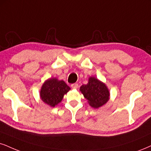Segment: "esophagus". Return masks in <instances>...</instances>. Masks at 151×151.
Returning a JSON list of instances; mask_svg holds the SVG:
<instances>
[{"label":"esophagus","instance_id":"obj_1","mask_svg":"<svg viewBox=\"0 0 151 151\" xmlns=\"http://www.w3.org/2000/svg\"><path fill=\"white\" fill-rule=\"evenodd\" d=\"M71 87L73 89H77L78 87V84H77V83H74V84H72Z\"/></svg>","mask_w":151,"mask_h":151}]
</instances>
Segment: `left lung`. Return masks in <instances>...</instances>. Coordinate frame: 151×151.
I'll return each instance as SVG.
<instances>
[{
    "instance_id": "8db88e82",
    "label": "left lung",
    "mask_w": 151,
    "mask_h": 151,
    "mask_svg": "<svg viewBox=\"0 0 151 151\" xmlns=\"http://www.w3.org/2000/svg\"><path fill=\"white\" fill-rule=\"evenodd\" d=\"M91 106L97 109L105 104L109 99V91L105 84L95 78H90L87 85L80 88Z\"/></svg>"
}]
</instances>
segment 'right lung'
I'll return each mask as SVG.
<instances>
[{
    "label": "right lung",
    "mask_w": 151,
    "mask_h": 151,
    "mask_svg": "<svg viewBox=\"0 0 151 151\" xmlns=\"http://www.w3.org/2000/svg\"><path fill=\"white\" fill-rule=\"evenodd\" d=\"M70 90L64 81L51 78L45 81L40 90V97L45 103L55 107L61 101L64 95Z\"/></svg>",
    "instance_id": "obj_1"
}]
</instances>
